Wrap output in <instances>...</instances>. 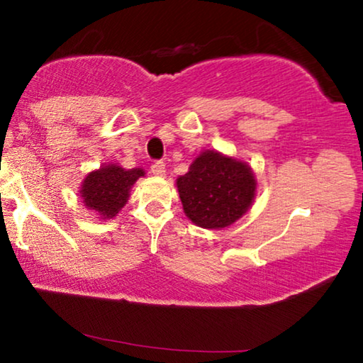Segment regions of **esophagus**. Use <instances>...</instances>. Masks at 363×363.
Segmentation results:
<instances>
[{
  "label": "esophagus",
  "instance_id": "34e87169",
  "mask_svg": "<svg viewBox=\"0 0 363 363\" xmlns=\"http://www.w3.org/2000/svg\"><path fill=\"white\" fill-rule=\"evenodd\" d=\"M150 170H152V173L155 177H165L167 175V168H165V163H163V162L152 163Z\"/></svg>",
  "mask_w": 363,
  "mask_h": 363
}]
</instances>
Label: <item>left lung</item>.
<instances>
[{
  "mask_svg": "<svg viewBox=\"0 0 363 363\" xmlns=\"http://www.w3.org/2000/svg\"><path fill=\"white\" fill-rule=\"evenodd\" d=\"M183 211L196 226L221 230L247 211L256 195V178L247 163L216 150L195 158L177 178Z\"/></svg>",
  "mask_w": 363,
  "mask_h": 363,
  "instance_id": "1",
  "label": "left lung"
}]
</instances>
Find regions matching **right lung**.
I'll return each instance as SVG.
<instances>
[{
    "mask_svg": "<svg viewBox=\"0 0 363 363\" xmlns=\"http://www.w3.org/2000/svg\"><path fill=\"white\" fill-rule=\"evenodd\" d=\"M143 175L145 172L142 168L125 170L116 163L91 172L81 185L84 206L104 220L117 216V213L125 206L133 183Z\"/></svg>",
    "mask_w": 363,
    "mask_h": 363,
    "instance_id": "1",
    "label": "right lung"
}]
</instances>
